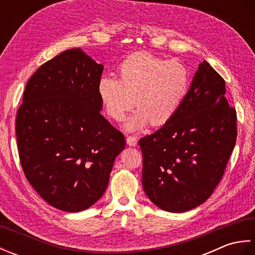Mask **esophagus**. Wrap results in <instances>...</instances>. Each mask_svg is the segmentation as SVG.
Wrapping results in <instances>:
<instances>
[{"label": "esophagus", "instance_id": "1", "mask_svg": "<svg viewBox=\"0 0 255 255\" xmlns=\"http://www.w3.org/2000/svg\"><path fill=\"white\" fill-rule=\"evenodd\" d=\"M137 137L134 136H127V143L128 145H130V147H134V145H137Z\"/></svg>", "mask_w": 255, "mask_h": 255}]
</instances>
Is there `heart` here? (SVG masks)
Wrapping results in <instances>:
<instances>
[{
  "instance_id": "obj_1",
  "label": "heart",
  "mask_w": 255,
  "mask_h": 255,
  "mask_svg": "<svg viewBox=\"0 0 255 255\" xmlns=\"http://www.w3.org/2000/svg\"><path fill=\"white\" fill-rule=\"evenodd\" d=\"M118 79L104 75L97 91L106 113L122 121L133 105L136 113L125 127L134 131L149 122L164 125L180 110L191 89V73L180 61L165 60L150 52H137L119 64Z\"/></svg>"
}]
</instances>
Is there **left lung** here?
Instances as JSON below:
<instances>
[{
  "label": "left lung",
  "instance_id": "obj_1",
  "mask_svg": "<svg viewBox=\"0 0 255 255\" xmlns=\"http://www.w3.org/2000/svg\"><path fill=\"white\" fill-rule=\"evenodd\" d=\"M225 94V80L204 61L175 115L139 140L143 189L159 208L191 210L218 185L237 140V112Z\"/></svg>",
  "mask_w": 255,
  "mask_h": 255
}]
</instances>
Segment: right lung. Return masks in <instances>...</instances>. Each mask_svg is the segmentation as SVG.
<instances>
[{
    "label": "right lung",
    "mask_w": 255,
    "mask_h": 255,
    "mask_svg": "<svg viewBox=\"0 0 255 255\" xmlns=\"http://www.w3.org/2000/svg\"><path fill=\"white\" fill-rule=\"evenodd\" d=\"M103 69L80 48L61 52L31 75L16 115L27 181L48 204L69 213L103 196L126 144L123 132L101 115Z\"/></svg>",
    "instance_id": "right-lung-1"
}]
</instances>
